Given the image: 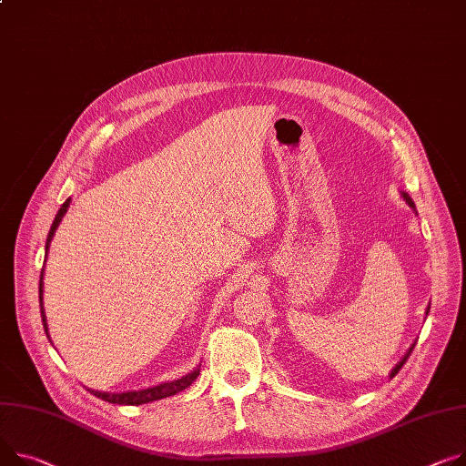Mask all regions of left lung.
<instances>
[{
    "label": "left lung",
    "instance_id": "left-lung-1",
    "mask_svg": "<svg viewBox=\"0 0 466 466\" xmlns=\"http://www.w3.org/2000/svg\"><path fill=\"white\" fill-rule=\"evenodd\" d=\"M402 198H405V200H407V204H409V206H410V208H412V209H416V206H414V202H412V198H410V197H409V195H407V193H402ZM427 313H429V307H427V311H425V315H427ZM414 347H416V343H414V345H412V347H410V349H409V352H407V354H405V356H402V360H400V361H399V363H397V365H395V367H393V369H391V373H390V379H393V377H395V375H397V373H399V370H400V367H402V365H405V363H407V360H409V356H410V354H412V349H414Z\"/></svg>",
    "mask_w": 466,
    "mask_h": 466
}]
</instances>
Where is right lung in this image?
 I'll return each mask as SVG.
<instances>
[{"mask_svg": "<svg viewBox=\"0 0 466 466\" xmlns=\"http://www.w3.org/2000/svg\"><path fill=\"white\" fill-rule=\"evenodd\" d=\"M69 204H71V198H67L64 202V206L59 208L56 219L50 227V232H48V238H46V245L45 249L48 253V247H50V241L54 238V232L56 228L59 227L61 219H64V215L67 213L69 209ZM45 271V269H43ZM43 271H41V281H39V303H41V317H43V326H45V331L48 335V326H46V317H45V309H43ZM50 339V335H48ZM200 375V369L197 367L195 370H191L189 375H185L174 382H165V384H159V386H153V388H147V390H138V391H126V393H106V391H96V390H89L93 395L106 400V402H112V405H144V402H151V400H159V399H165V397H170V395H176L177 391L189 388L197 377Z\"/></svg>", "mask_w": 466, "mask_h": 466, "instance_id": "obj_1", "label": "right lung"}]
</instances>
